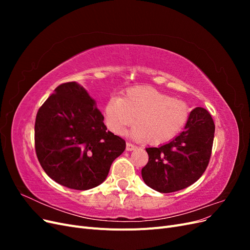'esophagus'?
I'll return each mask as SVG.
<instances>
[{
  "label": "esophagus",
  "instance_id": "obj_1",
  "mask_svg": "<svg viewBox=\"0 0 250 250\" xmlns=\"http://www.w3.org/2000/svg\"><path fill=\"white\" fill-rule=\"evenodd\" d=\"M134 149H137V146L133 145L131 143H126V150L127 151H132Z\"/></svg>",
  "mask_w": 250,
  "mask_h": 250
}]
</instances>
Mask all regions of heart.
<instances>
[{"mask_svg": "<svg viewBox=\"0 0 250 250\" xmlns=\"http://www.w3.org/2000/svg\"><path fill=\"white\" fill-rule=\"evenodd\" d=\"M190 117V107L179 99L150 86L127 89L120 98H111L105 105L104 118L108 129L117 135L135 125L130 135L158 145L169 142L181 131Z\"/></svg>", "mask_w": 250, "mask_h": 250, "instance_id": "1", "label": "heart"}]
</instances>
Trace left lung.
Returning a JSON list of instances; mask_svg holds the SVG:
<instances>
[{
    "label": "left lung",
    "mask_w": 250,
    "mask_h": 250,
    "mask_svg": "<svg viewBox=\"0 0 250 250\" xmlns=\"http://www.w3.org/2000/svg\"><path fill=\"white\" fill-rule=\"evenodd\" d=\"M215 124L209 112L196 107L185 130L160 147L146 148L149 156L142 169L144 183L160 193H172L197 181L206 171L211 153Z\"/></svg>",
    "instance_id": "obj_1"
}]
</instances>
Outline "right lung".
I'll use <instances>...</instances> for the list:
<instances>
[{"instance_id": "right-lung-1", "label": "right lung", "mask_w": 250, "mask_h": 250, "mask_svg": "<svg viewBox=\"0 0 250 250\" xmlns=\"http://www.w3.org/2000/svg\"><path fill=\"white\" fill-rule=\"evenodd\" d=\"M103 121L96 101L79 83L55 88L37 111L34 127L36 155L50 178L80 191L106 179L126 143L107 131Z\"/></svg>"}]
</instances>
